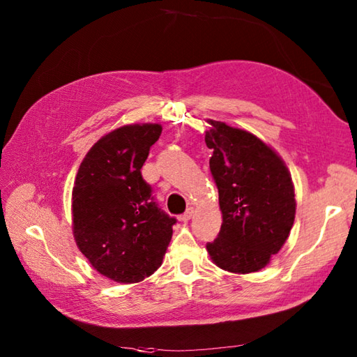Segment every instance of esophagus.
Here are the masks:
<instances>
[{"label": "esophagus", "instance_id": "obj_1", "mask_svg": "<svg viewBox=\"0 0 357 357\" xmlns=\"http://www.w3.org/2000/svg\"><path fill=\"white\" fill-rule=\"evenodd\" d=\"M193 213H195V210H193V207H190L188 208L184 215H181V218H179V221H183V222H187V221H190L192 219V216H193Z\"/></svg>", "mask_w": 357, "mask_h": 357}]
</instances>
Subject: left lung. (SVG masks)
Masks as SVG:
<instances>
[{"mask_svg": "<svg viewBox=\"0 0 357 357\" xmlns=\"http://www.w3.org/2000/svg\"><path fill=\"white\" fill-rule=\"evenodd\" d=\"M210 170L219 192L222 225L207 244L215 265L234 275L267 267L294 222L291 173L270 144L252 132L207 119Z\"/></svg>", "mask_w": 357, "mask_h": 357, "instance_id": "1", "label": "left lung"}]
</instances>
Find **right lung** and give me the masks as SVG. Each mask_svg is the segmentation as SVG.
Masks as SVG:
<instances>
[{"label":"right lung","instance_id":"obj_1","mask_svg":"<svg viewBox=\"0 0 357 357\" xmlns=\"http://www.w3.org/2000/svg\"><path fill=\"white\" fill-rule=\"evenodd\" d=\"M162 126L128 124L105 133L82 159L72 190V231L90 265L118 284L161 267L176 219L151 198L141 176Z\"/></svg>","mask_w":357,"mask_h":357}]
</instances>
